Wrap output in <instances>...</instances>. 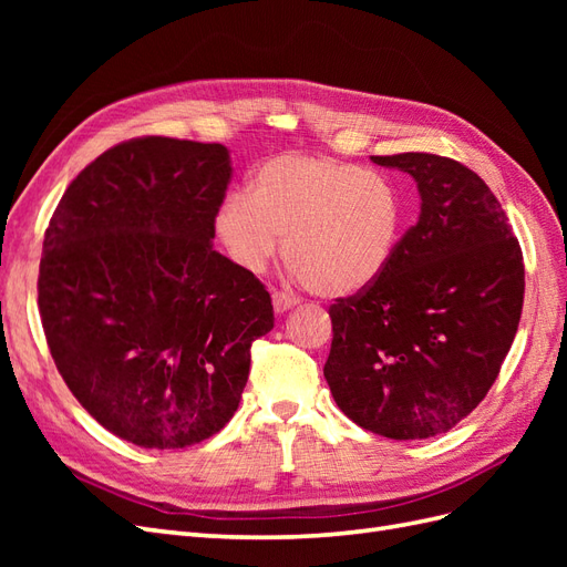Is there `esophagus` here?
<instances>
[{
	"label": "esophagus",
	"mask_w": 567,
	"mask_h": 567,
	"mask_svg": "<svg viewBox=\"0 0 567 567\" xmlns=\"http://www.w3.org/2000/svg\"><path fill=\"white\" fill-rule=\"evenodd\" d=\"M271 302H274V312H277V315H284V312H288V310H293V307L298 305L296 298H290V296H286V293H274V296H271Z\"/></svg>",
	"instance_id": "esophagus-1"
}]
</instances>
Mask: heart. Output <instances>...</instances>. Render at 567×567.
Returning <instances> with one entry per match:
<instances>
[{"instance_id":"obj_1","label":"heart","mask_w":567,"mask_h":567,"mask_svg":"<svg viewBox=\"0 0 567 567\" xmlns=\"http://www.w3.org/2000/svg\"><path fill=\"white\" fill-rule=\"evenodd\" d=\"M215 236L248 274L281 250L293 279L321 298H352L379 284L406 229V200L383 175L315 153H279L257 165L248 194H229Z\"/></svg>"}]
</instances>
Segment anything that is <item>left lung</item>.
I'll list each match as a JSON object with an SVG mask.
<instances>
[{"instance_id":"obj_1","label":"left lung","mask_w":567,"mask_h":567,"mask_svg":"<svg viewBox=\"0 0 567 567\" xmlns=\"http://www.w3.org/2000/svg\"><path fill=\"white\" fill-rule=\"evenodd\" d=\"M371 161L414 177L421 213L385 277L331 305L323 375L357 425L425 440L466 419L499 375L523 312V252L466 165L433 153Z\"/></svg>"}]
</instances>
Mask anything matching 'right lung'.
I'll use <instances>...</instances> for the list:
<instances>
[{"label":"right lung","instance_id":"add662e5","mask_svg":"<svg viewBox=\"0 0 567 567\" xmlns=\"http://www.w3.org/2000/svg\"><path fill=\"white\" fill-rule=\"evenodd\" d=\"M229 151L169 136L117 144L51 217L38 302L47 346L90 416L144 450L229 423L252 340L274 329L265 286L213 248Z\"/></svg>","mask_w":567,"mask_h":567}]
</instances>
